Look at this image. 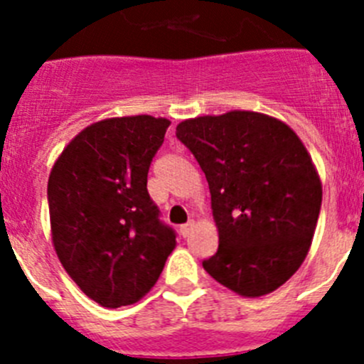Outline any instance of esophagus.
<instances>
[{"mask_svg":"<svg viewBox=\"0 0 364 364\" xmlns=\"http://www.w3.org/2000/svg\"><path fill=\"white\" fill-rule=\"evenodd\" d=\"M193 228H195V222H188L184 226H180V235H182V237H188L193 231Z\"/></svg>","mask_w":364,"mask_h":364,"instance_id":"obj_1","label":"esophagus"}]
</instances>
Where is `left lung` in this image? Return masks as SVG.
<instances>
[{"label": "left lung", "mask_w": 364, "mask_h": 364, "mask_svg": "<svg viewBox=\"0 0 364 364\" xmlns=\"http://www.w3.org/2000/svg\"><path fill=\"white\" fill-rule=\"evenodd\" d=\"M176 136L210 186L218 250L204 269L242 297L275 291L306 259L323 200L301 138L279 118L239 109L182 120Z\"/></svg>", "instance_id": "obj_1"}]
</instances>
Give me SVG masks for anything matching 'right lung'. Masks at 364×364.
<instances>
[{
	"mask_svg": "<svg viewBox=\"0 0 364 364\" xmlns=\"http://www.w3.org/2000/svg\"><path fill=\"white\" fill-rule=\"evenodd\" d=\"M171 122L105 118L80 131L49 175L50 237L80 290L105 308L140 301L176 246L147 193V171Z\"/></svg>",
	"mask_w": 364,
	"mask_h": 364,
	"instance_id": "add662e5",
	"label": "right lung"
}]
</instances>
